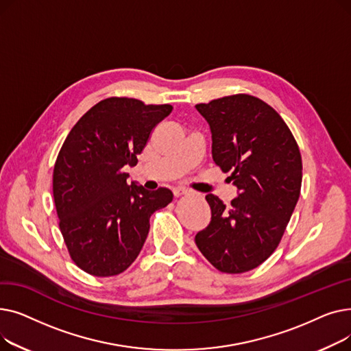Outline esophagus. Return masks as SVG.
<instances>
[{
	"instance_id": "34e87169",
	"label": "esophagus",
	"mask_w": 351,
	"mask_h": 351,
	"mask_svg": "<svg viewBox=\"0 0 351 351\" xmlns=\"http://www.w3.org/2000/svg\"><path fill=\"white\" fill-rule=\"evenodd\" d=\"M185 193H188V191L183 189V188H176V189H173V195H175L176 197H179V196H182V195H185Z\"/></svg>"
}]
</instances>
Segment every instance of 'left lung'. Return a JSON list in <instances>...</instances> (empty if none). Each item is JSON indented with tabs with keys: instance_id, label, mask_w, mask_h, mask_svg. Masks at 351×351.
<instances>
[{
	"instance_id": "left-lung-1",
	"label": "left lung",
	"mask_w": 351,
	"mask_h": 351,
	"mask_svg": "<svg viewBox=\"0 0 351 351\" xmlns=\"http://www.w3.org/2000/svg\"><path fill=\"white\" fill-rule=\"evenodd\" d=\"M212 134V156L237 188L230 206L209 193L208 228L195 242L223 273H245L279 246L302 188V156L296 139L262 99L237 94L197 104Z\"/></svg>"
}]
</instances>
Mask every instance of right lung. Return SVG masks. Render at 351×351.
I'll return each instance as SVG.
<instances>
[{
  "label": "right lung",
  "mask_w": 351,
  "mask_h": 351,
  "mask_svg": "<svg viewBox=\"0 0 351 351\" xmlns=\"http://www.w3.org/2000/svg\"><path fill=\"white\" fill-rule=\"evenodd\" d=\"M172 105L106 98L73 125L53 166L52 192L71 259L84 271L109 278L138 257L154 212L173 193L128 185L125 166H135L152 129Z\"/></svg>",
  "instance_id": "1"
}]
</instances>
